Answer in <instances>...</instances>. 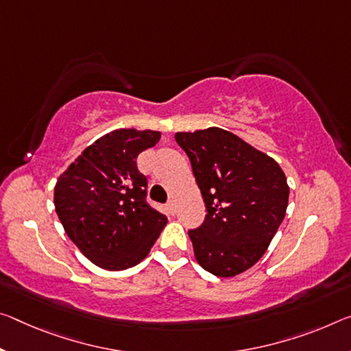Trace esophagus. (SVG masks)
Masks as SVG:
<instances>
[{
    "label": "esophagus",
    "instance_id": "34e87169",
    "mask_svg": "<svg viewBox=\"0 0 351 351\" xmlns=\"http://www.w3.org/2000/svg\"><path fill=\"white\" fill-rule=\"evenodd\" d=\"M167 210H169V214H171V215H175V213H176V206H175V203L173 202H169L167 203Z\"/></svg>",
    "mask_w": 351,
    "mask_h": 351
}]
</instances>
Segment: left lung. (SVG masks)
Returning a JSON list of instances; mask_svg holds the SVG:
<instances>
[{
  "label": "left lung",
  "instance_id": "1",
  "mask_svg": "<svg viewBox=\"0 0 351 351\" xmlns=\"http://www.w3.org/2000/svg\"><path fill=\"white\" fill-rule=\"evenodd\" d=\"M206 204L202 226L189 231L198 264L231 278L269 248L286 215L289 186L274 158L221 128L176 132Z\"/></svg>",
  "mask_w": 351,
  "mask_h": 351
}]
</instances>
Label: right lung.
<instances>
[{"label": "right lung", "instance_id": "obj_1", "mask_svg": "<svg viewBox=\"0 0 351 351\" xmlns=\"http://www.w3.org/2000/svg\"><path fill=\"white\" fill-rule=\"evenodd\" d=\"M159 131L115 130L88 145L58 178L56 213L80 252L104 270H125L147 258L167 217L147 203L137 156Z\"/></svg>", "mask_w": 351, "mask_h": 351}]
</instances>
